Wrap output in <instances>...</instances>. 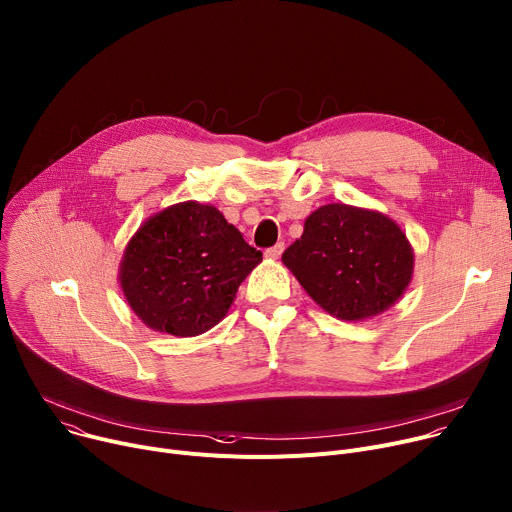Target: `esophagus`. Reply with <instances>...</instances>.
I'll use <instances>...</instances> for the list:
<instances>
[{
	"label": "esophagus",
	"mask_w": 512,
	"mask_h": 512,
	"mask_svg": "<svg viewBox=\"0 0 512 512\" xmlns=\"http://www.w3.org/2000/svg\"><path fill=\"white\" fill-rule=\"evenodd\" d=\"M283 250H285V244H283V242H279L277 246H272V248L264 250V256H266V258H270V260H277V258H281Z\"/></svg>",
	"instance_id": "34e87169"
}]
</instances>
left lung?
Wrapping results in <instances>:
<instances>
[{
    "label": "left lung",
    "mask_w": 512,
    "mask_h": 512,
    "mask_svg": "<svg viewBox=\"0 0 512 512\" xmlns=\"http://www.w3.org/2000/svg\"><path fill=\"white\" fill-rule=\"evenodd\" d=\"M283 264L330 316L363 322L402 297L414 252L400 225L383 213L332 203L305 219Z\"/></svg>",
    "instance_id": "8db88e82"
}]
</instances>
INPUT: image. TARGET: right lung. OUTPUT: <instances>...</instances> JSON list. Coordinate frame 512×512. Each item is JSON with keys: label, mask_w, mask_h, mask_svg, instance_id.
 <instances>
[{"label": "right lung", "mask_w": 512, "mask_h": 512, "mask_svg": "<svg viewBox=\"0 0 512 512\" xmlns=\"http://www.w3.org/2000/svg\"><path fill=\"white\" fill-rule=\"evenodd\" d=\"M262 252L211 205L178 203L149 217L127 244L119 281L145 326L199 336L219 324Z\"/></svg>", "instance_id": "add662e5"}]
</instances>
